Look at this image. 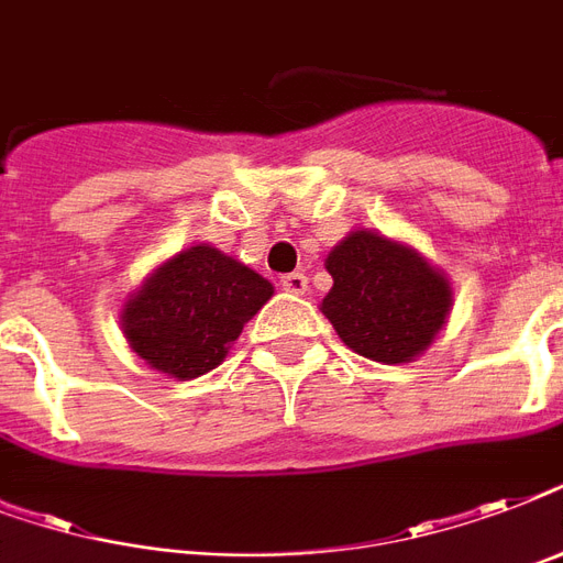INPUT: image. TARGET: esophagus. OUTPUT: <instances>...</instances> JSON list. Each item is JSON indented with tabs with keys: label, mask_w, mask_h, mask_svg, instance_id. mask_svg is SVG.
Returning <instances> with one entry per match:
<instances>
[{
	"label": "esophagus",
	"mask_w": 563,
	"mask_h": 563,
	"mask_svg": "<svg viewBox=\"0 0 563 563\" xmlns=\"http://www.w3.org/2000/svg\"><path fill=\"white\" fill-rule=\"evenodd\" d=\"M280 286L286 291H289V295H307V291H309L307 274H300V272L286 274V277H283V280H280Z\"/></svg>",
	"instance_id": "obj_1"
}]
</instances>
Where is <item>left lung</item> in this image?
<instances>
[{"label": "left lung", "mask_w": 563, "mask_h": 563, "mask_svg": "<svg viewBox=\"0 0 563 563\" xmlns=\"http://www.w3.org/2000/svg\"><path fill=\"white\" fill-rule=\"evenodd\" d=\"M333 289L321 312L353 353L383 365L418 360L446 327L453 286L418 247L376 230H351L327 254Z\"/></svg>", "instance_id": "1"}]
</instances>
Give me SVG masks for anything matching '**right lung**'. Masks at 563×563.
I'll return each instance as SVG.
<instances>
[{
	"instance_id": "obj_1",
	"label": "right lung",
	"mask_w": 563,
	"mask_h": 563,
	"mask_svg": "<svg viewBox=\"0 0 563 563\" xmlns=\"http://www.w3.org/2000/svg\"><path fill=\"white\" fill-rule=\"evenodd\" d=\"M274 286L219 247L198 242L161 263L122 303L128 347L169 379L219 368Z\"/></svg>"
}]
</instances>
